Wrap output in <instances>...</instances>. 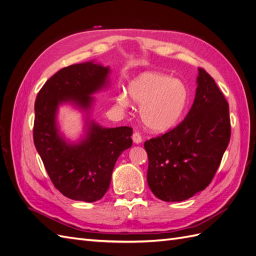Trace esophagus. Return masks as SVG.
Listing matches in <instances>:
<instances>
[{
    "instance_id": "esophagus-1",
    "label": "esophagus",
    "mask_w": 256,
    "mask_h": 256,
    "mask_svg": "<svg viewBox=\"0 0 256 256\" xmlns=\"http://www.w3.org/2000/svg\"><path fill=\"white\" fill-rule=\"evenodd\" d=\"M132 140H134V143L140 144L142 142V136H141V134H138V132H134L132 134Z\"/></svg>"
}]
</instances>
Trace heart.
Here are the masks:
<instances>
[{"instance_id": "obj_1", "label": "heart", "mask_w": 256, "mask_h": 256, "mask_svg": "<svg viewBox=\"0 0 256 256\" xmlns=\"http://www.w3.org/2000/svg\"><path fill=\"white\" fill-rule=\"evenodd\" d=\"M128 94L140 106V118L146 129L162 134L173 129L187 109L189 90L180 80L148 72L138 74L128 85ZM120 108H128L131 102L125 92L116 96Z\"/></svg>"}]
</instances>
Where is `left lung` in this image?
<instances>
[{"mask_svg": "<svg viewBox=\"0 0 256 256\" xmlns=\"http://www.w3.org/2000/svg\"><path fill=\"white\" fill-rule=\"evenodd\" d=\"M196 98L180 125L144 143L147 184L164 202H182L212 182L230 138L228 104L214 80L198 68Z\"/></svg>", "mask_w": 256, "mask_h": 256, "instance_id": "left-lung-1", "label": "left lung"}]
</instances>
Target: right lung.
I'll return each mask as SVG.
<instances>
[{"mask_svg":"<svg viewBox=\"0 0 256 256\" xmlns=\"http://www.w3.org/2000/svg\"><path fill=\"white\" fill-rule=\"evenodd\" d=\"M109 67L94 62L62 68L44 84L35 102L34 144L47 173L62 194L74 200L96 202L109 189L115 162L132 145V128H104L88 118L94 92L109 84ZM72 103L88 113L86 136L67 142L58 131L56 113Z\"/></svg>","mask_w":256,"mask_h":256,"instance_id":"1","label":"right lung"}]
</instances>
